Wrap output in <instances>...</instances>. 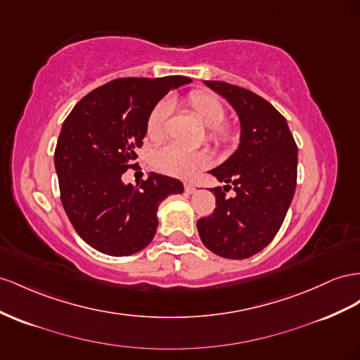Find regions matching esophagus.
I'll return each instance as SVG.
<instances>
[{"label":"esophagus","instance_id":"esophagus-1","mask_svg":"<svg viewBox=\"0 0 360 360\" xmlns=\"http://www.w3.org/2000/svg\"><path fill=\"white\" fill-rule=\"evenodd\" d=\"M184 191H186V193H193L197 191V188H195V184H192V183H184Z\"/></svg>","mask_w":360,"mask_h":360}]
</instances>
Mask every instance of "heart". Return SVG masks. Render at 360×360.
<instances>
[{"instance_id":"b5f03b06","label":"heart","mask_w":360,"mask_h":360,"mask_svg":"<svg viewBox=\"0 0 360 360\" xmlns=\"http://www.w3.org/2000/svg\"><path fill=\"white\" fill-rule=\"evenodd\" d=\"M188 108L195 118L209 129V138L218 143H227L233 139L230 130L221 127L226 120V108L217 95L197 91L188 96ZM171 113V104L163 100L151 110L147 120V136L151 141H160L167 131V122ZM154 167L159 171L179 179H192L198 171L210 163V156L202 150H189L181 145L169 143L153 154Z\"/></svg>"}]
</instances>
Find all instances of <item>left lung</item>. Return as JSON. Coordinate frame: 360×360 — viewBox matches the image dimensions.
Returning <instances> with one entry per match:
<instances>
[{
	"instance_id": "1",
	"label": "left lung",
	"mask_w": 360,
	"mask_h": 360,
	"mask_svg": "<svg viewBox=\"0 0 360 360\" xmlns=\"http://www.w3.org/2000/svg\"><path fill=\"white\" fill-rule=\"evenodd\" d=\"M226 98L240 125L239 145L231 156L209 172L231 183L210 189L217 207L197 222L206 248L226 259H247L264 250L283 224L297 186L298 148L286 120L255 92L226 82H202Z\"/></svg>"
}]
</instances>
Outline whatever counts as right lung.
Here are the masks:
<instances>
[{"label": "right lung", "instance_id": "add662e5", "mask_svg": "<svg viewBox=\"0 0 360 360\" xmlns=\"http://www.w3.org/2000/svg\"><path fill=\"white\" fill-rule=\"evenodd\" d=\"M181 75L118 79L75 104L57 139L54 167L63 209L79 236L109 256H130L153 240L160 202L184 191L177 179L150 172L138 188L122 181L134 167L151 110Z\"/></svg>", "mask_w": 360, "mask_h": 360}]
</instances>
